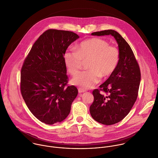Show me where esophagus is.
I'll use <instances>...</instances> for the list:
<instances>
[{
	"mask_svg": "<svg viewBox=\"0 0 158 158\" xmlns=\"http://www.w3.org/2000/svg\"><path fill=\"white\" fill-rule=\"evenodd\" d=\"M78 92H79V93H83V92H85V90H84V89H81V88H79L78 89Z\"/></svg>",
	"mask_w": 158,
	"mask_h": 158,
	"instance_id": "34e87169",
	"label": "esophagus"
}]
</instances>
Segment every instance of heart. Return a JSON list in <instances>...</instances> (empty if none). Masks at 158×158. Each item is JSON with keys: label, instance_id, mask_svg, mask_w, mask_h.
Returning a JSON list of instances; mask_svg holds the SVG:
<instances>
[{"label": "heart", "instance_id": "heart-1", "mask_svg": "<svg viewBox=\"0 0 158 158\" xmlns=\"http://www.w3.org/2000/svg\"><path fill=\"white\" fill-rule=\"evenodd\" d=\"M119 50L110 46L106 40L92 38L81 42L76 50L68 49L64 53V64L69 73L76 74L83 61H88L89 70L82 71L74 77L72 82L82 89L92 88L100 77L107 78L116 69L120 61Z\"/></svg>", "mask_w": 158, "mask_h": 158}]
</instances>
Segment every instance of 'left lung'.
<instances>
[{
	"label": "left lung",
	"instance_id": "left-lung-1",
	"mask_svg": "<svg viewBox=\"0 0 158 158\" xmlns=\"http://www.w3.org/2000/svg\"><path fill=\"white\" fill-rule=\"evenodd\" d=\"M92 35H111L120 52L119 64L111 76L92 94L90 113L94 120L104 125H113L122 121L130 112L138 96L141 80L139 65L132 50L126 40L112 29L95 32ZM102 90L104 94H100Z\"/></svg>",
	"mask_w": 158,
	"mask_h": 158
}]
</instances>
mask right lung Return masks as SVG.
<instances>
[{"label": "right lung", "mask_w": 158, "mask_h": 158, "mask_svg": "<svg viewBox=\"0 0 158 158\" xmlns=\"http://www.w3.org/2000/svg\"><path fill=\"white\" fill-rule=\"evenodd\" d=\"M78 38L71 31L48 29L35 42L23 64L22 97L32 114L46 124L64 120L77 95L75 86H67L63 55Z\"/></svg>", "instance_id": "obj_1"}]
</instances>
